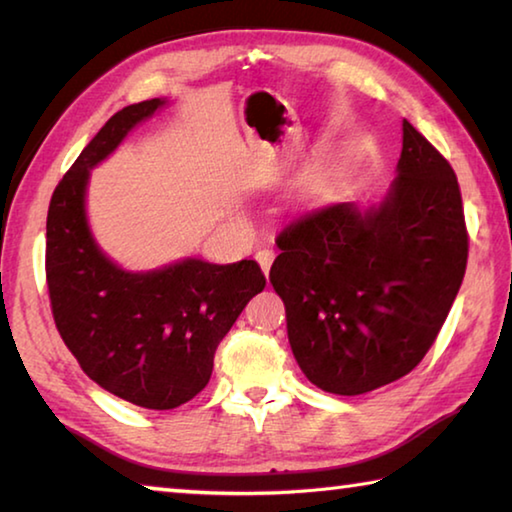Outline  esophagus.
I'll return each mask as SVG.
<instances>
[{"mask_svg": "<svg viewBox=\"0 0 512 512\" xmlns=\"http://www.w3.org/2000/svg\"><path fill=\"white\" fill-rule=\"evenodd\" d=\"M273 259H275L273 248H259V250H257V262H259V266H262L264 275H268V271H271Z\"/></svg>", "mask_w": 512, "mask_h": 512, "instance_id": "esophagus-1", "label": "esophagus"}]
</instances>
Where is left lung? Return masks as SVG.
I'll use <instances>...</instances> for the list:
<instances>
[{
	"instance_id": "left-lung-1",
	"label": "left lung",
	"mask_w": 512,
	"mask_h": 512,
	"mask_svg": "<svg viewBox=\"0 0 512 512\" xmlns=\"http://www.w3.org/2000/svg\"><path fill=\"white\" fill-rule=\"evenodd\" d=\"M391 192L377 207L336 203L293 219L275 244L271 284L311 384L361 395L418 366L467 266L456 173L404 119Z\"/></svg>"
}]
</instances>
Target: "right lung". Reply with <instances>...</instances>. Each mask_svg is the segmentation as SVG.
Segmentation results:
<instances>
[{
  "instance_id": "right-lung-1",
  "label": "right lung",
  "mask_w": 512,
  "mask_h": 512,
  "mask_svg": "<svg viewBox=\"0 0 512 512\" xmlns=\"http://www.w3.org/2000/svg\"><path fill=\"white\" fill-rule=\"evenodd\" d=\"M160 106L115 112L69 167L49 203L45 268L51 314L85 375L121 400L169 411L207 386L216 348L266 277L255 259L196 257L131 273L97 246L85 216L90 169Z\"/></svg>"
}]
</instances>
